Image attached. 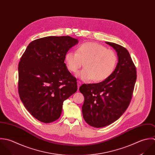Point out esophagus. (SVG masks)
<instances>
[{"label":"esophagus","instance_id":"esophagus-1","mask_svg":"<svg viewBox=\"0 0 155 155\" xmlns=\"http://www.w3.org/2000/svg\"><path fill=\"white\" fill-rule=\"evenodd\" d=\"M81 84H82V82H81V81H78V89H79V87H81Z\"/></svg>","mask_w":155,"mask_h":155}]
</instances>
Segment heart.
<instances>
[{"label":"heart","instance_id":"heart-1","mask_svg":"<svg viewBox=\"0 0 155 155\" xmlns=\"http://www.w3.org/2000/svg\"><path fill=\"white\" fill-rule=\"evenodd\" d=\"M65 59L68 70L72 73L77 72L84 63L85 68L79 73V77L84 81L92 79L95 82L109 78L118 62L115 52L96 42L81 45L76 52H67Z\"/></svg>","mask_w":155,"mask_h":155}]
</instances>
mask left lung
<instances>
[{
  "mask_svg": "<svg viewBox=\"0 0 155 155\" xmlns=\"http://www.w3.org/2000/svg\"><path fill=\"white\" fill-rule=\"evenodd\" d=\"M117 53L118 61L112 74L97 84H83L79 91L84 96L82 114L94 127H102L118 120L128 107L137 80L136 67L127 50L106 42Z\"/></svg>",
  "mask_w": 155,
  "mask_h": 155,
  "instance_id": "obj_1",
  "label": "left lung"
}]
</instances>
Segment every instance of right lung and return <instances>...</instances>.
I'll return each instance as SVG.
<instances>
[{
    "instance_id": "right-lung-1",
    "label": "right lung",
    "mask_w": 155,
    "mask_h": 155,
    "mask_svg": "<svg viewBox=\"0 0 155 155\" xmlns=\"http://www.w3.org/2000/svg\"><path fill=\"white\" fill-rule=\"evenodd\" d=\"M78 43V39L69 36L37 39L20 58V98L29 112L43 123L58 120L64 101L78 90L76 78L64 63L66 53Z\"/></svg>"
}]
</instances>
